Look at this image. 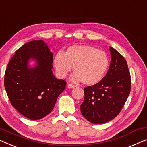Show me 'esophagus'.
<instances>
[{"mask_svg":"<svg viewBox=\"0 0 147 147\" xmlns=\"http://www.w3.org/2000/svg\"><path fill=\"white\" fill-rule=\"evenodd\" d=\"M67 86H68V88H73L75 87V85H74V84H71V83H69L68 84Z\"/></svg>","mask_w":147,"mask_h":147,"instance_id":"obj_1","label":"esophagus"}]
</instances>
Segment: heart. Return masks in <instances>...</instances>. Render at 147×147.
Here are the masks:
<instances>
[{"instance_id": "obj_1", "label": "heart", "mask_w": 147, "mask_h": 147, "mask_svg": "<svg viewBox=\"0 0 147 147\" xmlns=\"http://www.w3.org/2000/svg\"><path fill=\"white\" fill-rule=\"evenodd\" d=\"M56 73L60 78L67 76L73 67L71 76L74 82L94 85L102 80L109 66L108 56L103 51L90 45H74L69 47L65 55L58 53L53 59Z\"/></svg>"}]
</instances>
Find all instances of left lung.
I'll use <instances>...</instances> for the list:
<instances>
[{"instance_id": "1", "label": "left lung", "mask_w": 147, "mask_h": 147, "mask_svg": "<svg viewBox=\"0 0 147 147\" xmlns=\"http://www.w3.org/2000/svg\"><path fill=\"white\" fill-rule=\"evenodd\" d=\"M111 62L105 77L98 83L84 88V98L80 111L93 124L110 121L119 114L131 92V75L127 61L110 47Z\"/></svg>"}]
</instances>
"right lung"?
Returning <instances> with one entry per match:
<instances>
[{
  "mask_svg": "<svg viewBox=\"0 0 147 147\" xmlns=\"http://www.w3.org/2000/svg\"><path fill=\"white\" fill-rule=\"evenodd\" d=\"M30 57L38 65L28 69ZM53 54L42 40H32L16 51L5 74V87L11 105L30 120L42 119L55 107L67 82L53 74Z\"/></svg>",
  "mask_w": 147,
  "mask_h": 147,
  "instance_id": "obj_1",
  "label": "right lung"
}]
</instances>
